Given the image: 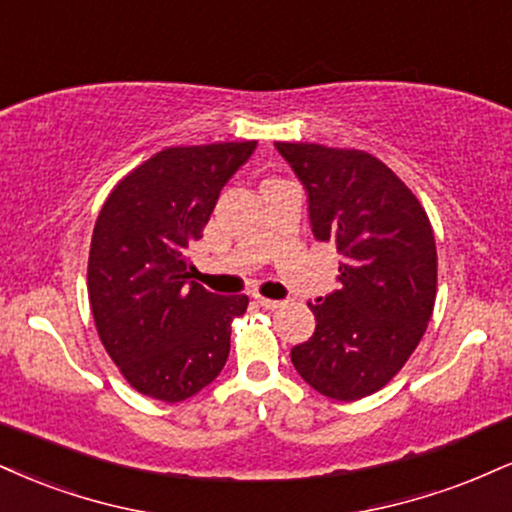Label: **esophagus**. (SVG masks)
I'll use <instances>...</instances> for the list:
<instances>
[{
    "mask_svg": "<svg viewBox=\"0 0 512 512\" xmlns=\"http://www.w3.org/2000/svg\"><path fill=\"white\" fill-rule=\"evenodd\" d=\"M255 300H257V303H260V305L264 307V310H276V307H281L279 300L264 298V295H260V293H255Z\"/></svg>",
    "mask_w": 512,
    "mask_h": 512,
    "instance_id": "esophagus-1",
    "label": "esophagus"
}]
</instances>
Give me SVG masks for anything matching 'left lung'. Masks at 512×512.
<instances>
[{"instance_id": "8db88e82", "label": "left lung", "mask_w": 512, "mask_h": 512, "mask_svg": "<svg viewBox=\"0 0 512 512\" xmlns=\"http://www.w3.org/2000/svg\"><path fill=\"white\" fill-rule=\"evenodd\" d=\"M303 181L312 233L334 243L341 288L317 298L293 367L334 400L384 389L422 341L436 300V243L415 193L365 150L276 143Z\"/></svg>"}]
</instances>
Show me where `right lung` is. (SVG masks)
Segmentation results:
<instances>
[{"label":"right lung","instance_id":"obj_1","mask_svg":"<svg viewBox=\"0 0 512 512\" xmlns=\"http://www.w3.org/2000/svg\"><path fill=\"white\" fill-rule=\"evenodd\" d=\"M255 147H166L104 200L88 257L90 310L104 350L143 396L178 403L226 365L231 322L248 310V295L190 281L188 248Z\"/></svg>","mask_w":512,"mask_h":512}]
</instances>
